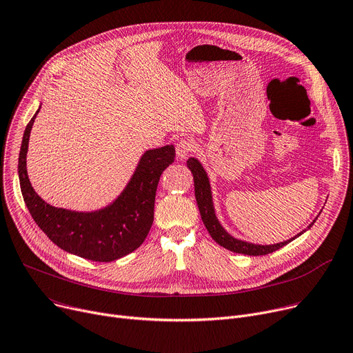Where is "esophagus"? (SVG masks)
<instances>
[{"label":"esophagus","instance_id":"34e87169","mask_svg":"<svg viewBox=\"0 0 353 353\" xmlns=\"http://www.w3.org/2000/svg\"><path fill=\"white\" fill-rule=\"evenodd\" d=\"M195 150V147H194V144L191 143V141H179L178 144H176V157H178V159H185L189 154H191L192 151Z\"/></svg>","mask_w":353,"mask_h":353}]
</instances>
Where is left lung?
Listing matches in <instances>:
<instances>
[{
    "label": "left lung",
    "mask_w": 353,
    "mask_h": 353,
    "mask_svg": "<svg viewBox=\"0 0 353 353\" xmlns=\"http://www.w3.org/2000/svg\"><path fill=\"white\" fill-rule=\"evenodd\" d=\"M186 167L189 168V171H191L192 175H194L195 198H196V202H198V208H199V212H201V218L203 221V225L208 229V232L212 236V239L216 243H218V245H221L222 248H225V249H228V250H230L233 253H240V254L264 256V254L273 253V252L281 249L283 246L287 245V243L292 241L298 236H301L303 233H305V229H304L300 233H296L295 236H292L291 239L280 241V243H274V245H257V243L246 241V240H241V239H237V237L232 236L222 226V223L218 219V216H216L210 179H209L208 172L205 171L203 165L201 164V162L196 158H189L186 161ZM318 216L307 226V229H310L315 223V221L318 219Z\"/></svg>",
    "instance_id": "1"
}]
</instances>
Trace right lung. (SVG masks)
Returning <instances> with one entry per match:
<instances>
[{
  "label": "right lung",
  "mask_w": 353,
  "mask_h": 353,
  "mask_svg": "<svg viewBox=\"0 0 353 353\" xmlns=\"http://www.w3.org/2000/svg\"><path fill=\"white\" fill-rule=\"evenodd\" d=\"M41 105L26 125L18 158V176L26 208L41 230L62 250L93 261H114L145 240L154 221L159 176L175 158V147L147 150L123 191L96 210H72L45 202L32 188L26 170L30 135Z\"/></svg>",
  "instance_id": "add662e5"
}]
</instances>
